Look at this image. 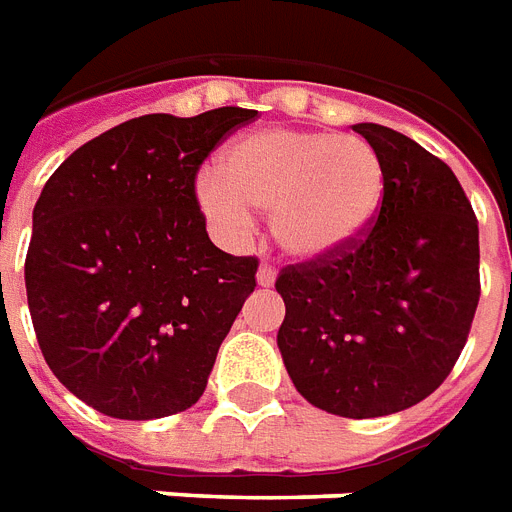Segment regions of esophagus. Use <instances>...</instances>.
<instances>
[{
  "instance_id": "34e87169",
  "label": "esophagus",
  "mask_w": 512,
  "mask_h": 512,
  "mask_svg": "<svg viewBox=\"0 0 512 512\" xmlns=\"http://www.w3.org/2000/svg\"><path fill=\"white\" fill-rule=\"evenodd\" d=\"M275 277H277V269L272 264H261L259 267V285L261 288H272L275 285Z\"/></svg>"
}]
</instances>
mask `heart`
<instances>
[{"mask_svg":"<svg viewBox=\"0 0 512 512\" xmlns=\"http://www.w3.org/2000/svg\"><path fill=\"white\" fill-rule=\"evenodd\" d=\"M386 185V163L362 137L264 129L232 142L219 174L198 179V203L224 230H240L251 211H264L282 251L320 259L370 230Z\"/></svg>","mask_w":512,"mask_h":512,"instance_id":"obj_1","label":"heart"}]
</instances>
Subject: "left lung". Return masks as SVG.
Masks as SVG:
<instances>
[{
	"label": "left lung",
	"instance_id": "obj_1",
	"mask_svg": "<svg viewBox=\"0 0 512 512\" xmlns=\"http://www.w3.org/2000/svg\"><path fill=\"white\" fill-rule=\"evenodd\" d=\"M386 163V200L357 243L288 264L282 362L306 402L383 418L423 402L465 349L478 296V219L455 171L418 142L357 124Z\"/></svg>",
	"mask_w": 512,
	"mask_h": 512
}]
</instances>
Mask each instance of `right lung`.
<instances>
[{"label":"right lung","instance_id":"1","mask_svg":"<svg viewBox=\"0 0 512 512\" xmlns=\"http://www.w3.org/2000/svg\"><path fill=\"white\" fill-rule=\"evenodd\" d=\"M256 110L150 113L71 153L34 206L26 293L49 370L118 420L185 412L256 288V256L219 251L195 179Z\"/></svg>","mask_w":512,"mask_h":512}]
</instances>
